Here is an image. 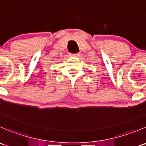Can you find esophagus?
<instances>
[{"label":"esophagus","instance_id":"esophagus-1","mask_svg":"<svg viewBox=\"0 0 146 146\" xmlns=\"http://www.w3.org/2000/svg\"><path fill=\"white\" fill-rule=\"evenodd\" d=\"M79 53H75V54H73V57H78L79 56Z\"/></svg>","mask_w":146,"mask_h":146}]
</instances>
